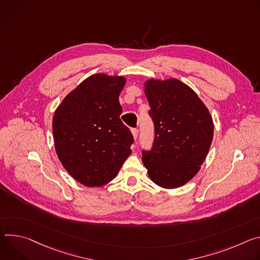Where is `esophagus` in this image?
<instances>
[{
	"mask_svg": "<svg viewBox=\"0 0 260 260\" xmlns=\"http://www.w3.org/2000/svg\"><path fill=\"white\" fill-rule=\"evenodd\" d=\"M131 132H132L133 138L136 140V138H137V136H138V129H136V128H133V129H131Z\"/></svg>",
	"mask_w": 260,
	"mask_h": 260,
	"instance_id": "1",
	"label": "esophagus"
}]
</instances>
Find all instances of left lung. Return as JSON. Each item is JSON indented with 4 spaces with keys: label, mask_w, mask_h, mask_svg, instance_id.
I'll return each mask as SVG.
<instances>
[{
    "label": "left lung",
    "mask_w": 260,
    "mask_h": 260,
    "mask_svg": "<svg viewBox=\"0 0 260 260\" xmlns=\"http://www.w3.org/2000/svg\"><path fill=\"white\" fill-rule=\"evenodd\" d=\"M145 94L155 139L150 151H142L143 165L156 185L179 188L194 178L209 153L212 115L190 86L176 78L146 81Z\"/></svg>",
    "instance_id": "8db88e82"
}]
</instances>
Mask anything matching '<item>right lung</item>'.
<instances>
[{"label":"right lung","mask_w":260,"mask_h":260,"mask_svg":"<svg viewBox=\"0 0 260 260\" xmlns=\"http://www.w3.org/2000/svg\"><path fill=\"white\" fill-rule=\"evenodd\" d=\"M123 76L94 74L70 92L52 119L54 149L77 182L100 187L112 181L131 154L133 136L120 115Z\"/></svg>","instance_id":"1"}]
</instances>
